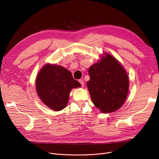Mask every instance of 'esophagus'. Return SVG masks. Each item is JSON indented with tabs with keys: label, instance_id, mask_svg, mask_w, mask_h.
I'll return each mask as SVG.
<instances>
[{
	"label": "esophagus",
	"instance_id": "obj_1",
	"mask_svg": "<svg viewBox=\"0 0 159 159\" xmlns=\"http://www.w3.org/2000/svg\"><path fill=\"white\" fill-rule=\"evenodd\" d=\"M79 82H80V84H81L82 87H83V86H84V80H79Z\"/></svg>",
	"mask_w": 159,
	"mask_h": 159
}]
</instances>
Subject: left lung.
Listing matches in <instances>:
<instances>
[{
	"label": "left lung",
	"instance_id": "8db88e82",
	"mask_svg": "<svg viewBox=\"0 0 159 159\" xmlns=\"http://www.w3.org/2000/svg\"><path fill=\"white\" fill-rule=\"evenodd\" d=\"M89 68L87 87L94 105L102 113H111L123 105L128 93V74L109 53Z\"/></svg>",
	"mask_w": 159,
	"mask_h": 159
}]
</instances>
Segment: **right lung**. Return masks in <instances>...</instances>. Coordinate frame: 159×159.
I'll use <instances>...</instances> for the list:
<instances>
[{
	"label": "right lung",
	"mask_w": 159,
	"mask_h": 159,
	"mask_svg": "<svg viewBox=\"0 0 159 159\" xmlns=\"http://www.w3.org/2000/svg\"><path fill=\"white\" fill-rule=\"evenodd\" d=\"M36 90L46 106L54 111H61L67 106L71 90L81 86L71 73L61 66L47 64L39 72Z\"/></svg>",
	"instance_id": "right-lung-1"
}]
</instances>
